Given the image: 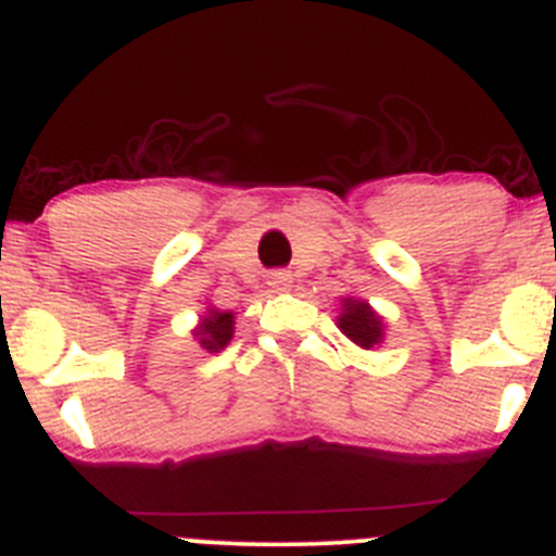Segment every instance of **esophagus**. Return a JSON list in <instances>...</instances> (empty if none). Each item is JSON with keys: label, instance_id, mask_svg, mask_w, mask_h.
I'll use <instances>...</instances> for the list:
<instances>
[{"label": "esophagus", "instance_id": "esophagus-1", "mask_svg": "<svg viewBox=\"0 0 556 556\" xmlns=\"http://www.w3.org/2000/svg\"><path fill=\"white\" fill-rule=\"evenodd\" d=\"M290 282H293V279H290V274H285V271H274L271 277H268V285L277 290H288Z\"/></svg>", "mask_w": 556, "mask_h": 556}]
</instances>
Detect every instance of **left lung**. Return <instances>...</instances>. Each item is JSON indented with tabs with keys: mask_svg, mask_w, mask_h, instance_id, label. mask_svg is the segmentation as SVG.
Here are the masks:
<instances>
[{
	"mask_svg": "<svg viewBox=\"0 0 556 556\" xmlns=\"http://www.w3.org/2000/svg\"><path fill=\"white\" fill-rule=\"evenodd\" d=\"M339 328H342L344 337L350 342H355L358 348L371 350L382 342V317L371 309L366 301L358 299H344L342 301V315H339Z\"/></svg>",
	"mask_w": 556,
	"mask_h": 556,
	"instance_id": "obj_1",
	"label": "left lung"
}]
</instances>
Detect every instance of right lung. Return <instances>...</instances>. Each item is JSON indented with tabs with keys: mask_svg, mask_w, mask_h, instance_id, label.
Wrapping results in <instances>:
<instances>
[{
	"mask_svg": "<svg viewBox=\"0 0 556 556\" xmlns=\"http://www.w3.org/2000/svg\"><path fill=\"white\" fill-rule=\"evenodd\" d=\"M233 312L208 309L201 326L195 328V337L201 342V348L208 350V353H219L223 348H228L230 337H233Z\"/></svg>",
	"mask_w": 556,
	"mask_h": 556,
	"instance_id": "1",
	"label": "right lung"
}]
</instances>
